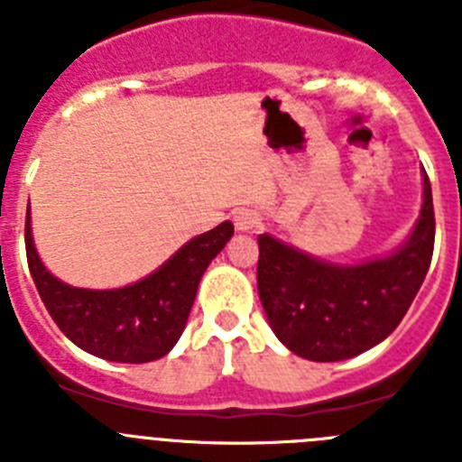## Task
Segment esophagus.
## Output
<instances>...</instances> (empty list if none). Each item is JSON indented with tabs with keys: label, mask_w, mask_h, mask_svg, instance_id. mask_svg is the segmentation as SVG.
<instances>
[{
	"label": "esophagus",
	"mask_w": 462,
	"mask_h": 462,
	"mask_svg": "<svg viewBox=\"0 0 462 462\" xmlns=\"http://www.w3.org/2000/svg\"><path fill=\"white\" fill-rule=\"evenodd\" d=\"M234 222L238 231H259L261 228V215L250 208H238L234 215Z\"/></svg>",
	"instance_id": "34e87169"
}]
</instances>
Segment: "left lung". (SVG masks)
I'll return each mask as SVG.
<instances>
[{"mask_svg": "<svg viewBox=\"0 0 462 462\" xmlns=\"http://www.w3.org/2000/svg\"><path fill=\"white\" fill-rule=\"evenodd\" d=\"M435 212L428 175L416 226L398 252L358 266H336L259 236L256 287L282 345L317 363L345 361L391 336L430 268Z\"/></svg>", "mask_w": 462, "mask_h": 462, "instance_id": "1", "label": "left lung"}]
</instances>
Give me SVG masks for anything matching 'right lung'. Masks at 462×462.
I'll use <instances>...</instances> for the list:
<instances>
[{
  "label": "right lung",
  "instance_id": "add662e5",
  "mask_svg": "<svg viewBox=\"0 0 462 462\" xmlns=\"http://www.w3.org/2000/svg\"><path fill=\"white\" fill-rule=\"evenodd\" d=\"M234 236L222 222L191 238L164 266L122 289H79L46 271L32 240L30 208L24 247L39 296L64 336L92 356L116 363H148L166 356L180 340L196 289L210 263Z\"/></svg>",
  "mask_w": 462,
  "mask_h": 462
}]
</instances>
